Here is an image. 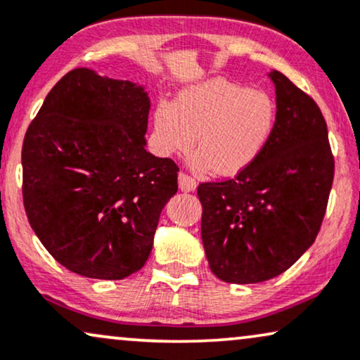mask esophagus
Listing matches in <instances>:
<instances>
[{"instance_id":"1","label":"esophagus","mask_w":360,"mask_h":360,"mask_svg":"<svg viewBox=\"0 0 360 360\" xmlns=\"http://www.w3.org/2000/svg\"><path fill=\"white\" fill-rule=\"evenodd\" d=\"M177 184H179L181 191H184V193L194 191V189H196V186H198L196 179H194V177H191V176L184 174V172H179V176H177Z\"/></svg>"}]
</instances>
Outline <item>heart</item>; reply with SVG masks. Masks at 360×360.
<instances>
[{
  "label": "heart",
  "mask_w": 360,
  "mask_h": 360,
  "mask_svg": "<svg viewBox=\"0 0 360 360\" xmlns=\"http://www.w3.org/2000/svg\"><path fill=\"white\" fill-rule=\"evenodd\" d=\"M275 115V103L263 90L211 79L184 89L174 103L161 101L155 105V142L166 154L188 153L196 134L194 164L231 176L263 153Z\"/></svg>",
  "instance_id": "b5f03b06"
}]
</instances>
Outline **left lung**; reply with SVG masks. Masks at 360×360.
Instances as JSON below:
<instances>
[{
  "instance_id": "8db88e82",
  "label": "left lung",
  "mask_w": 360,
  "mask_h": 360,
  "mask_svg": "<svg viewBox=\"0 0 360 360\" xmlns=\"http://www.w3.org/2000/svg\"><path fill=\"white\" fill-rule=\"evenodd\" d=\"M275 84L270 141L233 179L202 183L201 238L211 271L226 283H259L288 270L319 235L333 181L327 124L283 73Z\"/></svg>"
}]
</instances>
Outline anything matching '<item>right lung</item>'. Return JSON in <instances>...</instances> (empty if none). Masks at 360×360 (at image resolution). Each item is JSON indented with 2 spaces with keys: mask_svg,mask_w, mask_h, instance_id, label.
Returning <instances> with one entry per match:
<instances>
[{
  "mask_svg": "<svg viewBox=\"0 0 360 360\" xmlns=\"http://www.w3.org/2000/svg\"><path fill=\"white\" fill-rule=\"evenodd\" d=\"M149 109L144 86L75 68L30 124L25 211L43 246L73 274L122 280L149 258L179 171L146 150Z\"/></svg>",
  "mask_w": 360,
  "mask_h": 360,
  "instance_id": "add662e5",
  "label": "right lung"
}]
</instances>
